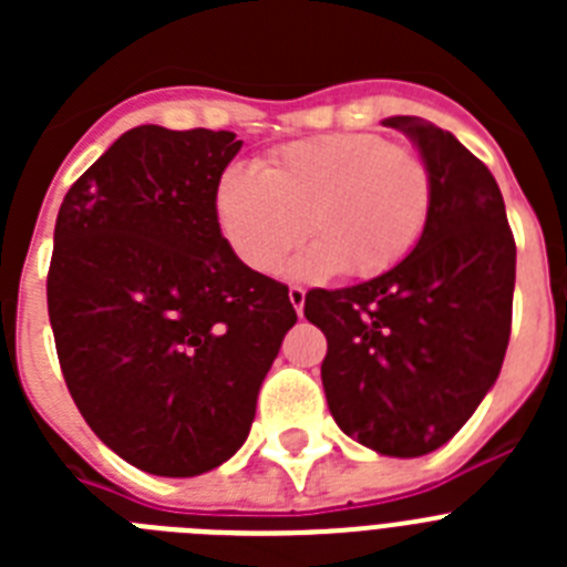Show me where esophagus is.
I'll list each match as a JSON object with an SVG mask.
<instances>
[{
	"label": "esophagus",
	"mask_w": 567,
	"mask_h": 567,
	"mask_svg": "<svg viewBox=\"0 0 567 567\" xmlns=\"http://www.w3.org/2000/svg\"><path fill=\"white\" fill-rule=\"evenodd\" d=\"M289 300H292L295 312L303 315V303H307V292H303V289H300V287H292V289H289Z\"/></svg>",
	"instance_id": "34e87169"
}]
</instances>
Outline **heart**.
Returning <instances> with one entry per match:
<instances>
[{
	"instance_id": "obj_1",
	"label": "heart",
	"mask_w": 567,
	"mask_h": 567,
	"mask_svg": "<svg viewBox=\"0 0 567 567\" xmlns=\"http://www.w3.org/2000/svg\"><path fill=\"white\" fill-rule=\"evenodd\" d=\"M432 213L423 155L372 133H329L275 150L264 169L229 167L215 215L249 269L275 275L303 235L315 238L295 272L374 278L398 267Z\"/></svg>"
}]
</instances>
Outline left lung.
Returning <instances> with one entry per match:
<instances>
[{
    "instance_id": "1",
    "label": "left lung",
    "mask_w": 567,
    "mask_h": 567,
    "mask_svg": "<svg viewBox=\"0 0 567 567\" xmlns=\"http://www.w3.org/2000/svg\"><path fill=\"white\" fill-rule=\"evenodd\" d=\"M432 173V213L398 267L346 289H312L327 334L320 380L340 432L385 457H423L454 437L503 369L517 244L503 193L449 130L392 115Z\"/></svg>"
}]
</instances>
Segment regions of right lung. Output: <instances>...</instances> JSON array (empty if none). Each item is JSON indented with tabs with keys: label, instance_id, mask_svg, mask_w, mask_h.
Listing matches in <instances>:
<instances>
[{
	"label": "right lung",
	"instance_id": "1",
	"mask_svg": "<svg viewBox=\"0 0 567 567\" xmlns=\"http://www.w3.org/2000/svg\"><path fill=\"white\" fill-rule=\"evenodd\" d=\"M229 130L133 127L64 195L48 272L59 365L122 460L195 477L238 452L295 327L289 289L233 252L215 189Z\"/></svg>",
	"mask_w": 567,
	"mask_h": 567
}]
</instances>
